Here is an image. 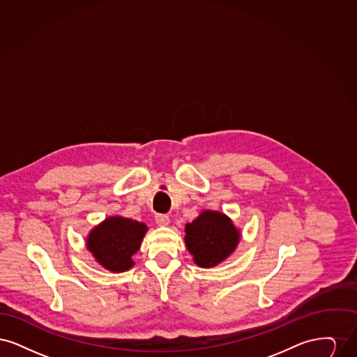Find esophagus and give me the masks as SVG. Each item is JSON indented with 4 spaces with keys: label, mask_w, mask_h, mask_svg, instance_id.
Returning a JSON list of instances; mask_svg holds the SVG:
<instances>
[{
    "label": "esophagus",
    "mask_w": 357,
    "mask_h": 357,
    "mask_svg": "<svg viewBox=\"0 0 357 357\" xmlns=\"http://www.w3.org/2000/svg\"><path fill=\"white\" fill-rule=\"evenodd\" d=\"M155 221H156V223H158L159 226H167V225L170 223V218H169V215H166V214H156Z\"/></svg>",
    "instance_id": "esophagus-1"
}]
</instances>
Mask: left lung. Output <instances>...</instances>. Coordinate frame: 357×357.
Listing matches in <instances>:
<instances>
[{
	"label": "left lung",
	"instance_id": "obj_1",
	"mask_svg": "<svg viewBox=\"0 0 357 357\" xmlns=\"http://www.w3.org/2000/svg\"><path fill=\"white\" fill-rule=\"evenodd\" d=\"M185 243L195 265L204 269L218 266L234 253L241 231L225 213L204 210L185 226Z\"/></svg>",
	"mask_w": 357,
	"mask_h": 357
}]
</instances>
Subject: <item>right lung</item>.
<instances>
[{"mask_svg": "<svg viewBox=\"0 0 357 357\" xmlns=\"http://www.w3.org/2000/svg\"><path fill=\"white\" fill-rule=\"evenodd\" d=\"M149 227L143 222L120 215L107 217L86 237V249L105 271L123 273L134 266L132 255L140 249Z\"/></svg>", "mask_w": 357, "mask_h": 357, "instance_id": "right-lung-1", "label": "right lung"}]
</instances>
